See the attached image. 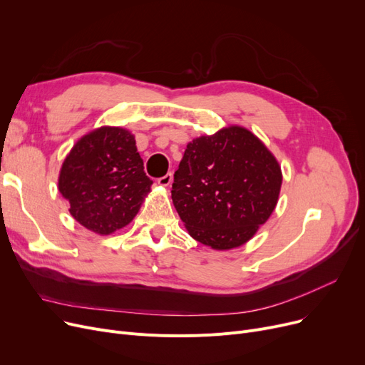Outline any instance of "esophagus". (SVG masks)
I'll return each mask as SVG.
<instances>
[{
  "label": "esophagus",
  "instance_id": "esophagus-1",
  "mask_svg": "<svg viewBox=\"0 0 365 365\" xmlns=\"http://www.w3.org/2000/svg\"><path fill=\"white\" fill-rule=\"evenodd\" d=\"M171 182H173V175H171V173H167L165 176L158 179V185H161V186H168Z\"/></svg>",
  "mask_w": 365,
  "mask_h": 365
}]
</instances>
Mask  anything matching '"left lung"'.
Listing matches in <instances>:
<instances>
[{
	"mask_svg": "<svg viewBox=\"0 0 365 365\" xmlns=\"http://www.w3.org/2000/svg\"><path fill=\"white\" fill-rule=\"evenodd\" d=\"M281 183L272 153L252 131L231 125L187 143L171 200L190 237L231 250L269 219Z\"/></svg>",
	"mask_w": 365,
	"mask_h": 365,
	"instance_id": "8db88e82",
	"label": "left lung"
}]
</instances>
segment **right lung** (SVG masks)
Returning a JSON list of instances; mask_svg holds the SVG:
<instances>
[{"label": "right lung", "mask_w": 365, "mask_h": 365, "mask_svg": "<svg viewBox=\"0 0 365 365\" xmlns=\"http://www.w3.org/2000/svg\"><path fill=\"white\" fill-rule=\"evenodd\" d=\"M150 185L134 136L121 127H101L83 136L59 175V190L72 217L101 235L134 219Z\"/></svg>", "instance_id": "add662e5"}]
</instances>
